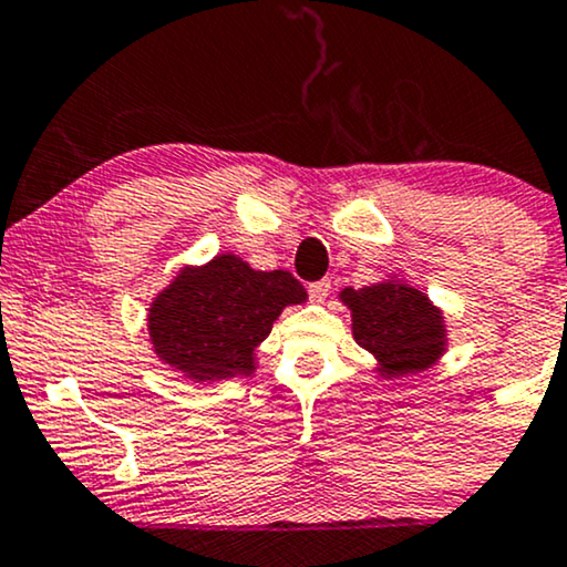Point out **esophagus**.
Returning <instances> with one entry per match:
<instances>
[{"label":"esophagus","mask_w":567,"mask_h":567,"mask_svg":"<svg viewBox=\"0 0 567 567\" xmlns=\"http://www.w3.org/2000/svg\"><path fill=\"white\" fill-rule=\"evenodd\" d=\"M330 290H333V282H330V279H320V282L309 285V298H311V301L322 303L324 298L330 296Z\"/></svg>","instance_id":"34e87169"}]
</instances>
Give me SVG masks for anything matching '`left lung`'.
Instances as JSON below:
<instances>
[{"instance_id":"left-lung-1","label":"left lung","mask_w":567,"mask_h":567,"mask_svg":"<svg viewBox=\"0 0 567 567\" xmlns=\"http://www.w3.org/2000/svg\"><path fill=\"white\" fill-rule=\"evenodd\" d=\"M351 309L354 341L379 360L386 379L421 373L445 351V320L437 306L405 282H379L341 290Z\"/></svg>"}]
</instances>
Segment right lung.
Wrapping results in <instances>:
<instances>
[{"label": "right lung", "mask_w": 567, "mask_h": 567, "mask_svg": "<svg viewBox=\"0 0 567 567\" xmlns=\"http://www.w3.org/2000/svg\"><path fill=\"white\" fill-rule=\"evenodd\" d=\"M306 290L290 271H256L243 258L216 256L186 266L148 309V336L162 362L194 381H220L256 370L252 351L285 306Z\"/></svg>", "instance_id": "obj_1"}]
</instances>
